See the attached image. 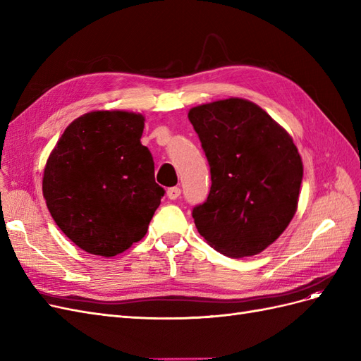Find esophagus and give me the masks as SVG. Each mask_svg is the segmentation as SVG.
Here are the masks:
<instances>
[{
    "instance_id": "obj_1",
    "label": "esophagus",
    "mask_w": 361,
    "mask_h": 361,
    "mask_svg": "<svg viewBox=\"0 0 361 361\" xmlns=\"http://www.w3.org/2000/svg\"><path fill=\"white\" fill-rule=\"evenodd\" d=\"M179 195H180V188H178V187H171L167 190V197L170 200H176Z\"/></svg>"
}]
</instances>
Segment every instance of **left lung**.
<instances>
[{
    "label": "left lung",
    "instance_id": "obj_1",
    "mask_svg": "<svg viewBox=\"0 0 361 361\" xmlns=\"http://www.w3.org/2000/svg\"><path fill=\"white\" fill-rule=\"evenodd\" d=\"M188 118L212 180L207 199L192 207L195 227L226 256L260 253L297 211L302 180L297 146L260 106L238 97L195 106Z\"/></svg>",
    "mask_w": 361,
    "mask_h": 361
}]
</instances>
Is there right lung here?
Here are the masks:
<instances>
[{
	"instance_id": "right-lung-1",
	"label": "right lung",
	"mask_w": 361,
	"mask_h": 361,
	"mask_svg": "<svg viewBox=\"0 0 361 361\" xmlns=\"http://www.w3.org/2000/svg\"><path fill=\"white\" fill-rule=\"evenodd\" d=\"M145 117L87 113L66 128L43 173L54 221L90 255L123 253L147 232L164 197L150 150L140 143Z\"/></svg>"
}]
</instances>
